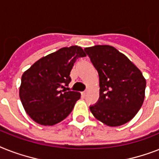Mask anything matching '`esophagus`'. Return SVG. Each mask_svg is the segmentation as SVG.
Returning <instances> with one entry per match:
<instances>
[{
    "instance_id": "34e87169",
    "label": "esophagus",
    "mask_w": 159,
    "mask_h": 159,
    "mask_svg": "<svg viewBox=\"0 0 159 159\" xmlns=\"http://www.w3.org/2000/svg\"><path fill=\"white\" fill-rule=\"evenodd\" d=\"M86 95H87V91H83V92L82 93V95L83 96V97L86 96Z\"/></svg>"
}]
</instances>
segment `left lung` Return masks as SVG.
I'll return each instance as SVG.
<instances>
[{
	"label": "left lung",
	"instance_id": "obj_1",
	"mask_svg": "<svg viewBox=\"0 0 159 159\" xmlns=\"http://www.w3.org/2000/svg\"><path fill=\"white\" fill-rule=\"evenodd\" d=\"M100 77V98L90 107L94 117L109 126L128 122L144 100L146 81L126 55L109 45L84 49Z\"/></svg>",
	"mask_w": 159,
	"mask_h": 159
}]
</instances>
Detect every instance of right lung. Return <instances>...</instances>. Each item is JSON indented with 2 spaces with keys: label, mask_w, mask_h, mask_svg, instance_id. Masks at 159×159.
Returning a JSON list of instances; mask_svg holds the SVG:
<instances>
[{
  "label": "right lung",
  "mask_w": 159,
  "mask_h": 159,
  "mask_svg": "<svg viewBox=\"0 0 159 159\" xmlns=\"http://www.w3.org/2000/svg\"><path fill=\"white\" fill-rule=\"evenodd\" d=\"M85 56L80 46L63 47L38 59L23 73L19 98L34 122L53 126L69 115L81 94L61 89L71 82L69 75L77 59Z\"/></svg>",
  "instance_id": "add662e5"
}]
</instances>
